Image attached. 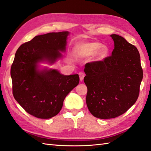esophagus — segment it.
Here are the masks:
<instances>
[{"label": "esophagus", "instance_id": "1", "mask_svg": "<svg viewBox=\"0 0 151 151\" xmlns=\"http://www.w3.org/2000/svg\"><path fill=\"white\" fill-rule=\"evenodd\" d=\"M79 78H80V81H81L83 80L84 78V76H85V73H84L83 72H79Z\"/></svg>", "mask_w": 151, "mask_h": 151}]
</instances>
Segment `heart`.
I'll use <instances>...</instances> for the list:
<instances>
[{"label":"heart","mask_w":151,"mask_h":151,"mask_svg":"<svg viewBox=\"0 0 151 151\" xmlns=\"http://www.w3.org/2000/svg\"><path fill=\"white\" fill-rule=\"evenodd\" d=\"M101 47V44L99 43H88L81 44L77 45L75 48L76 53L81 56H90L94 54L96 51L99 49ZM108 52L107 48L103 47L97 53V58L98 59L103 58Z\"/></svg>","instance_id":"heart-1"}]
</instances>
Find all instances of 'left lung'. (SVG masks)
Instances as JSON below:
<instances>
[{
    "label": "left lung",
    "instance_id": "left-lung-1",
    "mask_svg": "<svg viewBox=\"0 0 151 151\" xmlns=\"http://www.w3.org/2000/svg\"><path fill=\"white\" fill-rule=\"evenodd\" d=\"M111 37L115 44L111 56L87 63L84 70L88 108L101 119L126 112L137 101L143 78L137 48L118 35Z\"/></svg>",
    "mask_w": 151,
    "mask_h": 151
}]
</instances>
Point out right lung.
Masks as SVG:
<instances>
[{
  "label": "right lung",
  "instance_id": "obj_1",
  "mask_svg": "<svg viewBox=\"0 0 151 151\" xmlns=\"http://www.w3.org/2000/svg\"><path fill=\"white\" fill-rule=\"evenodd\" d=\"M69 32L35 36L17 49L11 67L13 97L36 118L50 119L60 111L64 99L79 83L78 74L64 76L56 70H37V63H54L65 51Z\"/></svg>",
  "mask_w": 151,
  "mask_h": 151
}]
</instances>
